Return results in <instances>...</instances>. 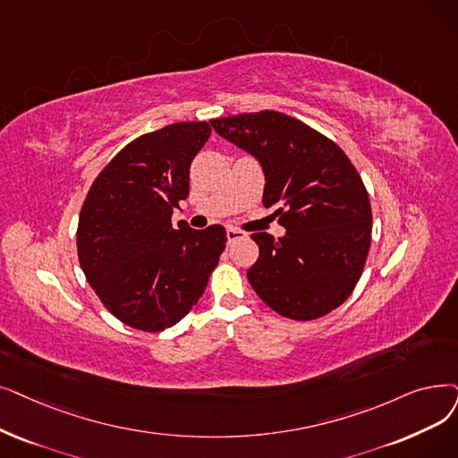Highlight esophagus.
<instances>
[{"label":"esophagus","instance_id":"esophagus-1","mask_svg":"<svg viewBox=\"0 0 458 458\" xmlns=\"http://www.w3.org/2000/svg\"><path fill=\"white\" fill-rule=\"evenodd\" d=\"M243 237H247V233L243 230H237V228H226V240L228 243H233L237 240H243Z\"/></svg>","mask_w":458,"mask_h":458}]
</instances>
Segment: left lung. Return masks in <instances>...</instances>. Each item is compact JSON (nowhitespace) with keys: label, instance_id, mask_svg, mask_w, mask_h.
Segmentation results:
<instances>
[{"label":"left lung","instance_id":"8db88e82","mask_svg":"<svg viewBox=\"0 0 458 458\" xmlns=\"http://www.w3.org/2000/svg\"><path fill=\"white\" fill-rule=\"evenodd\" d=\"M213 129L260 163L262 202L283 237H250L260 256L247 278L260 300L292 320H314L353 292L370 247L367 189L346 153L292 115L262 110L211 119Z\"/></svg>","mask_w":458,"mask_h":458}]
</instances>
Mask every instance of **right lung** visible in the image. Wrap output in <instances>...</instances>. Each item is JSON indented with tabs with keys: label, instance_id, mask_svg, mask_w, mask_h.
<instances>
[{
	"label": "right lung",
	"instance_id": "obj_1",
	"mask_svg": "<svg viewBox=\"0 0 458 458\" xmlns=\"http://www.w3.org/2000/svg\"><path fill=\"white\" fill-rule=\"evenodd\" d=\"M211 134L183 122L138 136L97 175L78 218L76 249L88 283L123 324L149 333L185 318L226 247L221 225L172 226L189 196V168Z\"/></svg>",
	"mask_w": 458,
	"mask_h": 458
}]
</instances>
